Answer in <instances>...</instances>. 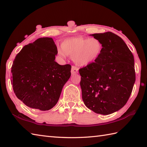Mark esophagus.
Wrapping results in <instances>:
<instances>
[{
    "label": "esophagus",
    "mask_w": 147,
    "mask_h": 147,
    "mask_svg": "<svg viewBox=\"0 0 147 147\" xmlns=\"http://www.w3.org/2000/svg\"><path fill=\"white\" fill-rule=\"evenodd\" d=\"M78 73V68L76 66H74V65H73V66L71 67V73L77 74Z\"/></svg>",
    "instance_id": "esophagus-1"
}]
</instances>
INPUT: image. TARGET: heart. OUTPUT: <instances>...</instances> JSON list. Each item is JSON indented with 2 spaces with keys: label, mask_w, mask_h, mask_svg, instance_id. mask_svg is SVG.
<instances>
[{
  "label": "heart",
  "mask_w": 147,
  "mask_h": 147,
  "mask_svg": "<svg viewBox=\"0 0 147 147\" xmlns=\"http://www.w3.org/2000/svg\"><path fill=\"white\" fill-rule=\"evenodd\" d=\"M61 48L62 51H58L59 55L73 57L78 65H87L97 60L101 54L102 45L97 38L74 36L64 40Z\"/></svg>",
  "instance_id": "1"
}]
</instances>
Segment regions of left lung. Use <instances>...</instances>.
<instances>
[{
    "mask_svg": "<svg viewBox=\"0 0 147 147\" xmlns=\"http://www.w3.org/2000/svg\"><path fill=\"white\" fill-rule=\"evenodd\" d=\"M102 50L97 60L79 69L84 104L96 114L108 115L124 107L136 75L134 57L120 36L108 32L92 35Z\"/></svg>",
    "mask_w": 147,
    "mask_h": 147,
    "instance_id": "left-lung-1",
    "label": "left lung"
}]
</instances>
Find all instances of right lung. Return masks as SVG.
Returning <instances> with one entry per match:
<instances>
[{
	"label": "right lung",
	"instance_id": "1",
	"mask_svg": "<svg viewBox=\"0 0 147 147\" xmlns=\"http://www.w3.org/2000/svg\"><path fill=\"white\" fill-rule=\"evenodd\" d=\"M57 48L52 38L43 37L25 45L11 67V83L17 97L28 107L48 111L57 104L71 76L70 64L55 61Z\"/></svg>",
	"mask_w": 147,
	"mask_h": 147
}]
</instances>
